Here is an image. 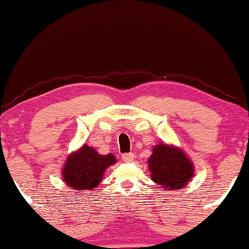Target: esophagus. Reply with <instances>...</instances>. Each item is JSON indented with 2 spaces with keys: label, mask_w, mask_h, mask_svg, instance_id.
Listing matches in <instances>:
<instances>
[{
  "label": "esophagus",
  "mask_w": 249,
  "mask_h": 249,
  "mask_svg": "<svg viewBox=\"0 0 249 249\" xmlns=\"http://www.w3.org/2000/svg\"><path fill=\"white\" fill-rule=\"evenodd\" d=\"M123 160L125 161V162H131V161H133L134 159V154L133 153H125L122 155Z\"/></svg>",
  "instance_id": "1"
}]
</instances>
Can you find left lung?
Masks as SVG:
<instances>
[{
    "label": "left lung",
    "mask_w": 249,
    "mask_h": 249,
    "mask_svg": "<svg viewBox=\"0 0 249 249\" xmlns=\"http://www.w3.org/2000/svg\"><path fill=\"white\" fill-rule=\"evenodd\" d=\"M152 151L147 160L152 181L169 191L187 187L195 175V166L183 149L160 142L153 146Z\"/></svg>",
    "instance_id": "1"
}]
</instances>
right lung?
Masks as SVG:
<instances>
[{
  "instance_id": "right-lung-1",
  "label": "right lung",
  "mask_w": 249,
  "mask_h": 249,
  "mask_svg": "<svg viewBox=\"0 0 249 249\" xmlns=\"http://www.w3.org/2000/svg\"><path fill=\"white\" fill-rule=\"evenodd\" d=\"M116 162L113 154H98L94 147L85 143L68 155L62 167L61 176L71 189L85 193L100 185L106 170Z\"/></svg>"
}]
</instances>
